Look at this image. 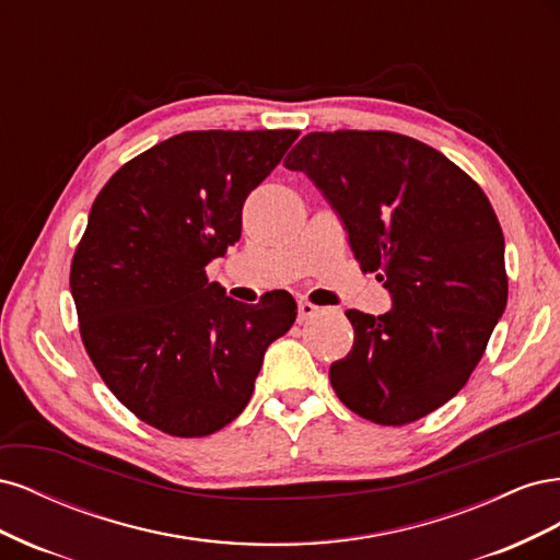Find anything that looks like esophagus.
Segmentation results:
<instances>
[{
  "instance_id": "esophagus-1",
  "label": "esophagus",
  "mask_w": 560,
  "mask_h": 560,
  "mask_svg": "<svg viewBox=\"0 0 560 560\" xmlns=\"http://www.w3.org/2000/svg\"><path fill=\"white\" fill-rule=\"evenodd\" d=\"M319 313L317 306H313V303L308 301H299V322H306L311 317H315Z\"/></svg>"
}]
</instances>
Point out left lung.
I'll return each mask as SVG.
<instances>
[{
    "instance_id": "1",
    "label": "left lung",
    "mask_w": 560,
    "mask_h": 560,
    "mask_svg": "<svg viewBox=\"0 0 560 560\" xmlns=\"http://www.w3.org/2000/svg\"><path fill=\"white\" fill-rule=\"evenodd\" d=\"M343 222L393 299L348 311L352 350L329 369L350 411L406 425L460 393L506 306L504 235L481 186L436 149L385 130L308 132L284 159Z\"/></svg>"
}]
</instances>
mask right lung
<instances>
[{
	"label": "right lung",
	"instance_id": "add662e5",
	"mask_svg": "<svg viewBox=\"0 0 560 560\" xmlns=\"http://www.w3.org/2000/svg\"><path fill=\"white\" fill-rule=\"evenodd\" d=\"M299 130H194L128 161L97 194L70 287L83 346L126 409L173 436L238 418L296 303L226 296L206 266L241 241L243 206Z\"/></svg>",
	"mask_w": 560,
	"mask_h": 560
}]
</instances>
